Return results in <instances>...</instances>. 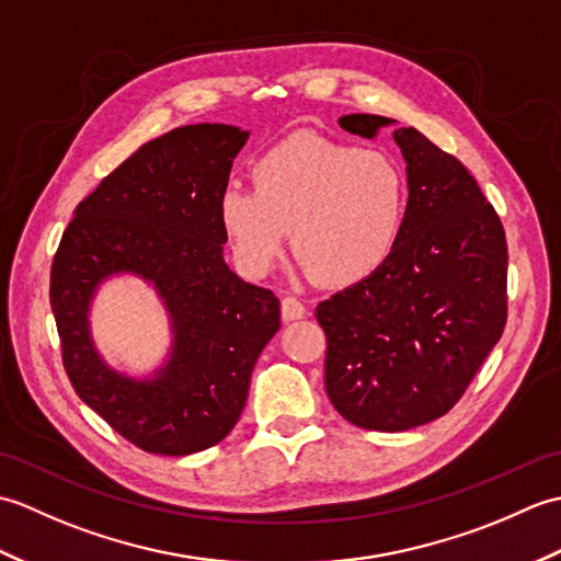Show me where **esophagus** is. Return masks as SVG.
Returning <instances> with one entry per match:
<instances>
[{
    "label": "esophagus",
    "instance_id": "34e87169",
    "mask_svg": "<svg viewBox=\"0 0 561 561\" xmlns=\"http://www.w3.org/2000/svg\"><path fill=\"white\" fill-rule=\"evenodd\" d=\"M306 316V306L296 299V296H284L282 299V318L291 323V320H301Z\"/></svg>",
    "mask_w": 561,
    "mask_h": 561
}]
</instances>
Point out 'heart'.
Returning <instances> with one entry per match:
<instances>
[{
	"instance_id": "1",
	"label": "heart",
	"mask_w": 561,
	"mask_h": 561,
	"mask_svg": "<svg viewBox=\"0 0 561 561\" xmlns=\"http://www.w3.org/2000/svg\"><path fill=\"white\" fill-rule=\"evenodd\" d=\"M253 190L226 187L219 224L233 257L262 277L289 241L306 272L350 287L386 265L408 217V181L386 151L313 133L265 149L250 165Z\"/></svg>"
}]
</instances>
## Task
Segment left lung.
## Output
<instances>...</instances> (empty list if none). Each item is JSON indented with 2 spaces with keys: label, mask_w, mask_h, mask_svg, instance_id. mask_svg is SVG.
Returning <instances> with one entry per match:
<instances>
[{
  "label": "left lung",
  "mask_w": 561,
  "mask_h": 561,
  "mask_svg": "<svg viewBox=\"0 0 561 561\" xmlns=\"http://www.w3.org/2000/svg\"><path fill=\"white\" fill-rule=\"evenodd\" d=\"M392 121L340 117L376 137ZM392 139L408 163V217L386 265L318 304L325 390L354 426L408 432L460 400L506 325V236L465 165L420 129Z\"/></svg>",
  "instance_id": "obj_1"
}]
</instances>
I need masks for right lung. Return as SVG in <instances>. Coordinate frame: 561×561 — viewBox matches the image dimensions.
<instances>
[{"instance_id":"1","label":"right lung","mask_w":561,"mask_h":561,"mask_svg":"<svg viewBox=\"0 0 561 561\" xmlns=\"http://www.w3.org/2000/svg\"><path fill=\"white\" fill-rule=\"evenodd\" d=\"M248 129L175 127L147 141L79 202L53 260L50 306L77 396L129 444L190 456L231 432L250 374L279 330V299L226 265L219 197ZM133 273L160 294L172 350L151 377L117 373L90 335L103 280Z\"/></svg>"}]
</instances>
